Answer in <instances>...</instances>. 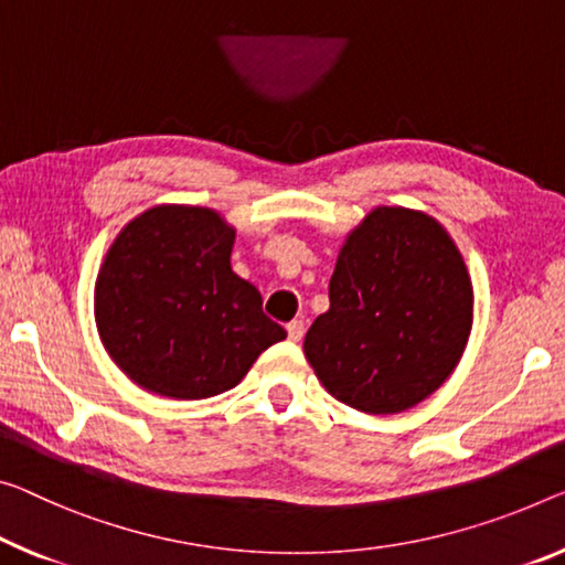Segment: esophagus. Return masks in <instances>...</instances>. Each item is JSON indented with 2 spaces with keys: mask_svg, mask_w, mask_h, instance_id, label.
<instances>
[{
  "mask_svg": "<svg viewBox=\"0 0 565 565\" xmlns=\"http://www.w3.org/2000/svg\"><path fill=\"white\" fill-rule=\"evenodd\" d=\"M302 333H306V323H302V320H290L288 323V338L292 343H298L300 338H302Z\"/></svg>",
  "mask_w": 565,
  "mask_h": 565,
  "instance_id": "esophagus-1",
  "label": "esophagus"
}]
</instances>
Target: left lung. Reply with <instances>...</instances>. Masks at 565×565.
Returning a JSON list of instances; mask_svg holds the SVG:
<instances>
[{"mask_svg": "<svg viewBox=\"0 0 565 565\" xmlns=\"http://www.w3.org/2000/svg\"><path fill=\"white\" fill-rule=\"evenodd\" d=\"M328 298L302 351L328 394L366 414L431 396L472 331V280L455 239L406 206H376L349 232Z\"/></svg>", "mask_w": 565, "mask_h": 565, "instance_id": "left-lung-1", "label": "left lung"}]
</instances>
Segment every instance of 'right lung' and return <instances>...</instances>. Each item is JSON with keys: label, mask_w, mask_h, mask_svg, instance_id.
<instances>
[{"label": "right lung", "mask_w": 565, "mask_h": 565, "mask_svg": "<svg viewBox=\"0 0 565 565\" xmlns=\"http://www.w3.org/2000/svg\"><path fill=\"white\" fill-rule=\"evenodd\" d=\"M234 227L206 206L159 204L118 232L95 280V326L146 392L181 398L237 386L285 328L232 270Z\"/></svg>", "instance_id": "1"}]
</instances>
